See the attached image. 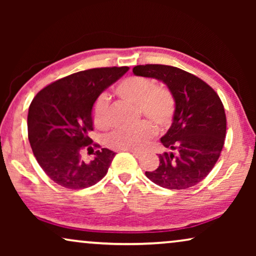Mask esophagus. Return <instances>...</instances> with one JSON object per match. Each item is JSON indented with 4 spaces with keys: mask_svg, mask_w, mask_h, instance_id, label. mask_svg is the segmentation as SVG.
<instances>
[{
    "mask_svg": "<svg viewBox=\"0 0 256 256\" xmlns=\"http://www.w3.org/2000/svg\"><path fill=\"white\" fill-rule=\"evenodd\" d=\"M126 152H132V155L134 156H136V157H138V156H141V152H140V150H134V149H126Z\"/></svg>",
    "mask_w": 256,
    "mask_h": 256,
    "instance_id": "obj_1",
    "label": "esophagus"
}]
</instances>
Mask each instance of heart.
<instances>
[{
	"label": "heart",
	"mask_w": 256,
	"mask_h": 256,
	"mask_svg": "<svg viewBox=\"0 0 256 256\" xmlns=\"http://www.w3.org/2000/svg\"><path fill=\"white\" fill-rule=\"evenodd\" d=\"M121 99L136 104L138 112L152 120L160 129L169 127L174 114V98L168 87L152 85V80L143 76H129L115 88ZM110 101L106 96L96 98L92 116L98 128L110 126ZM150 121H142L134 127L118 129L108 138V144L114 149L140 150L156 134V127Z\"/></svg>",
	"instance_id": "b5f03b06"
}]
</instances>
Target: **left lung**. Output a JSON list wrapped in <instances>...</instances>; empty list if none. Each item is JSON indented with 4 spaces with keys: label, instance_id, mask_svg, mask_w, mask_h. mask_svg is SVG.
<instances>
[{
    "label": "left lung",
    "instance_id": "8db88e82",
    "mask_svg": "<svg viewBox=\"0 0 256 256\" xmlns=\"http://www.w3.org/2000/svg\"><path fill=\"white\" fill-rule=\"evenodd\" d=\"M135 76L166 84L174 98V121L160 138L170 152L160 154V166L146 176L169 190L194 186L211 172L226 136V114L218 94L191 73L169 65L146 64Z\"/></svg>",
    "mask_w": 256,
    "mask_h": 256
}]
</instances>
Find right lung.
I'll return each instance as SVG.
<instances>
[{
  "mask_svg": "<svg viewBox=\"0 0 256 256\" xmlns=\"http://www.w3.org/2000/svg\"><path fill=\"white\" fill-rule=\"evenodd\" d=\"M129 70L90 68L50 84L37 93L28 114V138L44 172L54 183L80 190L106 176L115 152L93 143L92 110L101 92ZM94 146V158H82L84 148Z\"/></svg>",
  "mask_w": 256,
  "mask_h": 256,
  "instance_id": "obj_1",
  "label": "right lung"
}]
</instances>
